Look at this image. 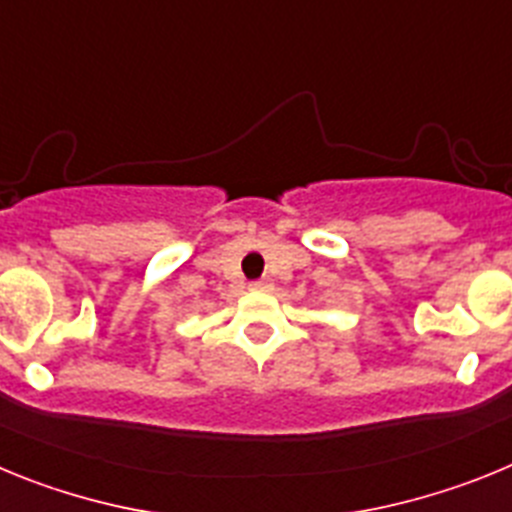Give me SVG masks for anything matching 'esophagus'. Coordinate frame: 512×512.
<instances>
[{"label":"esophagus","mask_w":512,"mask_h":512,"mask_svg":"<svg viewBox=\"0 0 512 512\" xmlns=\"http://www.w3.org/2000/svg\"><path fill=\"white\" fill-rule=\"evenodd\" d=\"M248 289H253V292H264V289H269V282H264V279H256V282L248 284Z\"/></svg>","instance_id":"34e87169"}]
</instances>
